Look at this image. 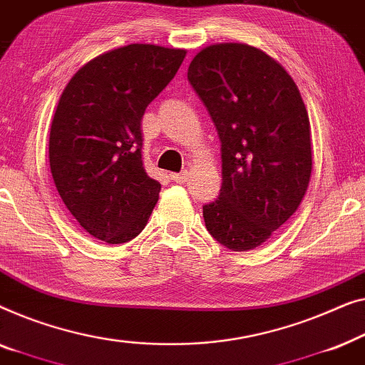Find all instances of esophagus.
Returning a JSON list of instances; mask_svg holds the SVG:
<instances>
[{
  "mask_svg": "<svg viewBox=\"0 0 365 365\" xmlns=\"http://www.w3.org/2000/svg\"><path fill=\"white\" fill-rule=\"evenodd\" d=\"M170 178H172L173 182H177V183H185V182L188 180V172L183 170L180 173H170Z\"/></svg>",
  "mask_w": 365,
  "mask_h": 365,
  "instance_id": "obj_1",
  "label": "esophagus"
}]
</instances>
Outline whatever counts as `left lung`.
Instances as JSON below:
<instances>
[{
    "label": "left lung",
    "instance_id": "1",
    "mask_svg": "<svg viewBox=\"0 0 365 365\" xmlns=\"http://www.w3.org/2000/svg\"><path fill=\"white\" fill-rule=\"evenodd\" d=\"M188 82L222 142V190L203 207L208 233L232 251L258 248L296 212L312 170L311 125L283 66L248 44L200 51Z\"/></svg>",
    "mask_w": 365,
    "mask_h": 365
}]
</instances>
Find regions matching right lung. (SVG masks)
Returning a JSON list of instances; mask_svg holds the SVG:
<instances>
[{"label":"right lung","mask_w":365,"mask_h":365,"mask_svg":"<svg viewBox=\"0 0 365 365\" xmlns=\"http://www.w3.org/2000/svg\"><path fill=\"white\" fill-rule=\"evenodd\" d=\"M185 54L155 44L112 49L82 66L61 94L51 173L71 215L97 240L127 243L145 228L160 183L143 168L140 122Z\"/></svg>","instance_id":"add662e5"}]
</instances>
